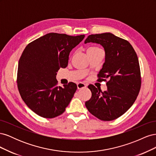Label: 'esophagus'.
<instances>
[{
  "label": "esophagus",
  "instance_id": "esophagus-1",
  "mask_svg": "<svg viewBox=\"0 0 156 156\" xmlns=\"http://www.w3.org/2000/svg\"><path fill=\"white\" fill-rule=\"evenodd\" d=\"M86 87H87V84L83 83H81V82H80L77 84V88L78 89H82V88H85Z\"/></svg>",
  "mask_w": 156,
  "mask_h": 156
}]
</instances>
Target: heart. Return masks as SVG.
<instances>
[{"label": "heart", "instance_id": "heart-1", "mask_svg": "<svg viewBox=\"0 0 156 156\" xmlns=\"http://www.w3.org/2000/svg\"><path fill=\"white\" fill-rule=\"evenodd\" d=\"M101 50L100 48H98V47H91L88 49L87 50V53H90V52H95V51H100Z\"/></svg>", "mask_w": 156, "mask_h": 156}]
</instances>
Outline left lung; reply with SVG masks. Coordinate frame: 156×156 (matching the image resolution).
I'll list each match as a JSON object with an SVG mask.
<instances>
[{"instance_id":"8db88e82","label":"left lung","mask_w":156,"mask_h":156,"mask_svg":"<svg viewBox=\"0 0 156 156\" xmlns=\"http://www.w3.org/2000/svg\"><path fill=\"white\" fill-rule=\"evenodd\" d=\"M89 42L104 48L105 61L98 74V81L106 82L107 90L102 92L92 84L89 85L92 97L85 105L101 120H115L132 106L140 92L141 75L137 55L129 41L109 32L90 35L84 44Z\"/></svg>"}]
</instances>
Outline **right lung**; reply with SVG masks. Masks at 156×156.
Returning a JSON list of instances; mask_svg holds the SVG:
<instances>
[{"mask_svg":"<svg viewBox=\"0 0 156 156\" xmlns=\"http://www.w3.org/2000/svg\"><path fill=\"white\" fill-rule=\"evenodd\" d=\"M84 35L69 36L49 33L27 45L18 64L17 83L26 105L36 114L53 119L65 111L77 88L69 82L57 86L60 68L68 66L70 51Z\"/></svg>","mask_w":156,"mask_h":156,"instance_id":"right-lung-1","label":"right lung"}]
</instances>
